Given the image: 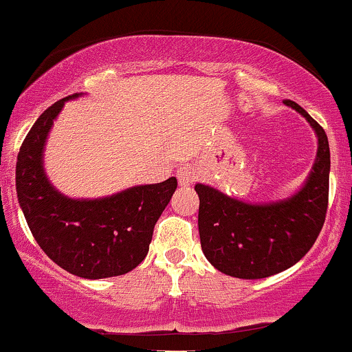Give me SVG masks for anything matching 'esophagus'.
<instances>
[{
    "label": "esophagus",
    "instance_id": "obj_1",
    "mask_svg": "<svg viewBox=\"0 0 352 352\" xmlns=\"http://www.w3.org/2000/svg\"><path fill=\"white\" fill-rule=\"evenodd\" d=\"M177 179H179L180 185H190L193 184L197 179H199V172H197V167L193 165L185 164L177 170Z\"/></svg>",
    "mask_w": 352,
    "mask_h": 352
}]
</instances>
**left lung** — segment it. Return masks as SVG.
<instances>
[{
  "mask_svg": "<svg viewBox=\"0 0 352 352\" xmlns=\"http://www.w3.org/2000/svg\"><path fill=\"white\" fill-rule=\"evenodd\" d=\"M318 135V155L296 195L276 204L250 205L197 184L199 232L204 254L218 272L260 280L285 272L314 245L324 225L329 197V144L324 129L301 106L286 99Z\"/></svg>",
  "mask_w": 352,
  "mask_h": 352,
  "instance_id": "obj_1",
  "label": "left lung"
}]
</instances>
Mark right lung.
<instances>
[{
	"instance_id": "obj_1",
	"label": "right lung",
	"mask_w": 352,
	"mask_h": 352,
	"mask_svg": "<svg viewBox=\"0 0 352 352\" xmlns=\"http://www.w3.org/2000/svg\"><path fill=\"white\" fill-rule=\"evenodd\" d=\"M78 96H67L47 107L28 132L16 162V192L43 252L76 276L100 280L125 274L142 263L177 179L137 185L98 200L60 195L43 170V148L64 102Z\"/></svg>"
}]
</instances>
